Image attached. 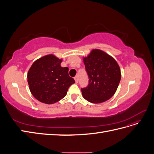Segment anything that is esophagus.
Masks as SVG:
<instances>
[{"instance_id":"obj_1","label":"esophagus","mask_w":154,"mask_h":154,"mask_svg":"<svg viewBox=\"0 0 154 154\" xmlns=\"http://www.w3.org/2000/svg\"><path fill=\"white\" fill-rule=\"evenodd\" d=\"M74 80H75V82H76V83H77L78 82V76H76L74 78Z\"/></svg>"}]
</instances>
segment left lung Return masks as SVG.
Segmentation results:
<instances>
[{
	"label": "left lung",
	"instance_id": "left-lung-1",
	"mask_svg": "<svg viewBox=\"0 0 154 154\" xmlns=\"http://www.w3.org/2000/svg\"><path fill=\"white\" fill-rule=\"evenodd\" d=\"M88 77V84L82 88L83 97L92 103H100L113 96L121 80V71L117 62L100 49H93L83 58Z\"/></svg>",
	"mask_w": 154,
	"mask_h": 154
}]
</instances>
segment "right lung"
Wrapping results in <instances>:
<instances>
[{
	"mask_svg": "<svg viewBox=\"0 0 154 154\" xmlns=\"http://www.w3.org/2000/svg\"><path fill=\"white\" fill-rule=\"evenodd\" d=\"M62 60L53 54L42 57L32 63L27 73L29 89L35 98L46 104L56 103L66 96L75 83L69 76L68 67L60 66Z\"/></svg>",
	"mask_w": 154,
	"mask_h": 154,
	"instance_id": "obj_1",
	"label": "right lung"
}]
</instances>
